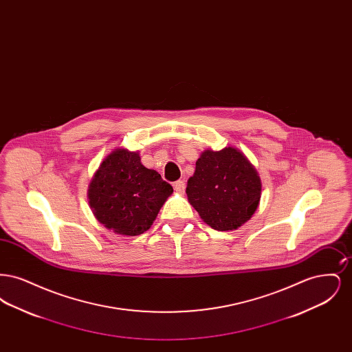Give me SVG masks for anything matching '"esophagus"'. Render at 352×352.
I'll return each instance as SVG.
<instances>
[{
    "mask_svg": "<svg viewBox=\"0 0 352 352\" xmlns=\"http://www.w3.org/2000/svg\"><path fill=\"white\" fill-rule=\"evenodd\" d=\"M174 190L177 192H179V194H184V190H186V184H184V181H177L174 184Z\"/></svg>",
    "mask_w": 352,
    "mask_h": 352,
    "instance_id": "1",
    "label": "esophagus"
}]
</instances>
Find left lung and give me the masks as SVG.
I'll list each match as a JSON object with an SVG mask.
<instances>
[{"mask_svg":"<svg viewBox=\"0 0 352 352\" xmlns=\"http://www.w3.org/2000/svg\"><path fill=\"white\" fill-rule=\"evenodd\" d=\"M186 194L206 224L218 231H232L254 214L261 182L245 155L234 148L206 151L187 181Z\"/></svg>","mask_w":352,"mask_h":352,"instance_id":"left-lung-1","label":"left lung"}]
</instances>
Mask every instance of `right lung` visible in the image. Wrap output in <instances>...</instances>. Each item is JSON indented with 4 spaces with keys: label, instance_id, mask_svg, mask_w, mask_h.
I'll return each instance as SVG.
<instances>
[{
    "label": "right lung",
    "instance_id": "right-lung-1",
    "mask_svg": "<svg viewBox=\"0 0 352 352\" xmlns=\"http://www.w3.org/2000/svg\"><path fill=\"white\" fill-rule=\"evenodd\" d=\"M171 192V184L145 168L138 153L116 149L94 175L88 199L101 224L116 234L135 236L151 228Z\"/></svg>",
    "mask_w": 352,
    "mask_h": 352
}]
</instances>
